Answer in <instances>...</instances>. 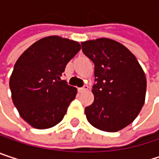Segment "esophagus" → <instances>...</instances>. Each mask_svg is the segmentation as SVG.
Listing matches in <instances>:
<instances>
[{"instance_id": "esophagus-1", "label": "esophagus", "mask_w": 159, "mask_h": 159, "mask_svg": "<svg viewBox=\"0 0 159 159\" xmlns=\"http://www.w3.org/2000/svg\"><path fill=\"white\" fill-rule=\"evenodd\" d=\"M87 89H88V85H87V84H85V85H84L83 87H80V88H78V91L81 93V92H84V91H86Z\"/></svg>"}]
</instances>
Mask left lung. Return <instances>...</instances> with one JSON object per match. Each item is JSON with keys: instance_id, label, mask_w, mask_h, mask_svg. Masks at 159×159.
I'll return each instance as SVG.
<instances>
[{"instance_id": "1", "label": "left lung", "mask_w": 159, "mask_h": 159, "mask_svg": "<svg viewBox=\"0 0 159 159\" xmlns=\"http://www.w3.org/2000/svg\"><path fill=\"white\" fill-rule=\"evenodd\" d=\"M95 65L94 102L85 108L88 122L114 133L132 123L144 103L146 78L135 56L120 42L107 38L81 43Z\"/></svg>"}]
</instances>
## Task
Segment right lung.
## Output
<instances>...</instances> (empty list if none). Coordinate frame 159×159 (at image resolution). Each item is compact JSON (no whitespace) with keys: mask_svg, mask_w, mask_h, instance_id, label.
Returning a JSON list of instances; mask_svg holds the SVG:
<instances>
[{"mask_svg":"<svg viewBox=\"0 0 159 159\" xmlns=\"http://www.w3.org/2000/svg\"><path fill=\"white\" fill-rule=\"evenodd\" d=\"M80 49L77 41L49 36L36 41L16 61L9 82L12 99L19 115L33 128L58 124L75 98L77 89L61 76Z\"/></svg>","mask_w":159,"mask_h":159,"instance_id":"1","label":"right lung"}]
</instances>
